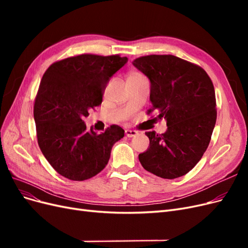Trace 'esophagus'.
Instances as JSON below:
<instances>
[{"label": "esophagus", "mask_w": 248, "mask_h": 248, "mask_svg": "<svg viewBox=\"0 0 248 248\" xmlns=\"http://www.w3.org/2000/svg\"><path fill=\"white\" fill-rule=\"evenodd\" d=\"M125 134H126V137L132 138V137H136L137 136L138 131L137 130H132V129H126L125 130Z\"/></svg>", "instance_id": "esophagus-1"}]
</instances>
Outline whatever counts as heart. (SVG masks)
Here are the masks:
<instances>
[{"instance_id": "heart-1", "label": "heart", "mask_w": 248, "mask_h": 248, "mask_svg": "<svg viewBox=\"0 0 248 248\" xmlns=\"http://www.w3.org/2000/svg\"><path fill=\"white\" fill-rule=\"evenodd\" d=\"M136 74H137V73H134V74H131V76H136Z\"/></svg>"}]
</instances>
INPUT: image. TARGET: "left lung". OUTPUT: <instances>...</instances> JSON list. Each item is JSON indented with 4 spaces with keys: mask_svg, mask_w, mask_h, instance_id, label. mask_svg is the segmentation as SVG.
Returning <instances> with one entry per match:
<instances>
[{
    "mask_svg": "<svg viewBox=\"0 0 248 248\" xmlns=\"http://www.w3.org/2000/svg\"><path fill=\"white\" fill-rule=\"evenodd\" d=\"M151 82L152 108L167 120L162 134L147 131L150 145L139 155L146 170L163 179L184 176L201 160L215 126L214 86L201 66L171 55H150L132 62ZM153 117V116H152Z\"/></svg>",
    "mask_w": 248,
    "mask_h": 248,
    "instance_id": "1",
    "label": "left lung"
}]
</instances>
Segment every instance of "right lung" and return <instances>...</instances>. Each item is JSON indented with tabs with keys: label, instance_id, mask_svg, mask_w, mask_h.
Returning <instances> with one entry per match:
<instances>
[{
	"label": "right lung",
	"instance_id": "right-lung-1",
	"mask_svg": "<svg viewBox=\"0 0 248 248\" xmlns=\"http://www.w3.org/2000/svg\"><path fill=\"white\" fill-rule=\"evenodd\" d=\"M126 62L120 55L82 54L52 63L44 72L34 102L36 134L58 174L84 181L106 168L124 130L110 125L100 134L88 131L84 118L101 104L108 79Z\"/></svg>",
	"mask_w": 248,
	"mask_h": 248
}]
</instances>
